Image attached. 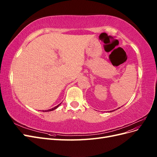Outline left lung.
Masks as SVG:
<instances>
[{
  "instance_id": "1",
  "label": "left lung",
  "mask_w": 157,
  "mask_h": 157,
  "mask_svg": "<svg viewBox=\"0 0 157 157\" xmlns=\"http://www.w3.org/2000/svg\"><path fill=\"white\" fill-rule=\"evenodd\" d=\"M112 111H110V112H112Z\"/></svg>"
}]
</instances>
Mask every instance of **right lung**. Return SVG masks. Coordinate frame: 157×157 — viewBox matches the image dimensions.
Masks as SVG:
<instances>
[{"mask_svg":"<svg viewBox=\"0 0 157 157\" xmlns=\"http://www.w3.org/2000/svg\"><path fill=\"white\" fill-rule=\"evenodd\" d=\"M60 105H61V103H59V105H58L56 106V107H53V108H52V109H48V110H45V111H43V112H48V111H53V110H54V109H56L58 108Z\"/></svg>","mask_w":157,"mask_h":157,"instance_id":"1","label":"right lung"}]
</instances>
